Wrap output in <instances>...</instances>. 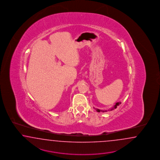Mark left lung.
I'll use <instances>...</instances> for the list:
<instances>
[{
  "label": "left lung",
  "mask_w": 160,
  "mask_h": 160,
  "mask_svg": "<svg viewBox=\"0 0 160 160\" xmlns=\"http://www.w3.org/2000/svg\"><path fill=\"white\" fill-rule=\"evenodd\" d=\"M121 104V102H117L116 104L114 105V106H113V107H112V108H111V109H109L108 110V111H112L113 109H116V108H117V106L119 105H120ZM95 109H96V111H97V112H107V110H101V109H97V108H95Z\"/></svg>",
  "instance_id": "left-lung-1"
}]
</instances>
